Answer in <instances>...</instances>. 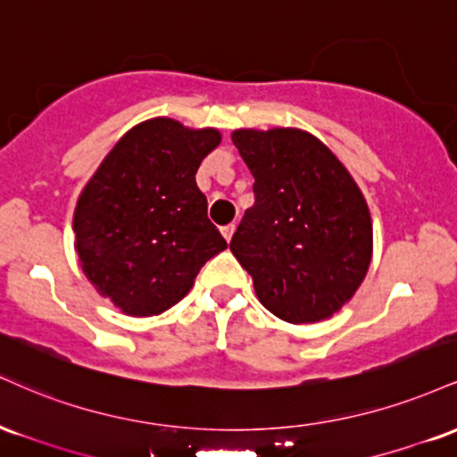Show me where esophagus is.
<instances>
[{
  "instance_id": "1",
  "label": "esophagus",
  "mask_w": 457,
  "mask_h": 457,
  "mask_svg": "<svg viewBox=\"0 0 457 457\" xmlns=\"http://www.w3.org/2000/svg\"><path fill=\"white\" fill-rule=\"evenodd\" d=\"M234 229H236V225L234 223H229V225H225V228H221V234H223V238L228 240H232V236H234Z\"/></svg>"
}]
</instances>
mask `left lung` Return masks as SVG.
Returning <instances> with one entry per match:
<instances>
[{"instance_id": "left-lung-1", "label": "left lung", "mask_w": 457, "mask_h": 457, "mask_svg": "<svg viewBox=\"0 0 457 457\" xmlns=\"http://www.w3.org/2000/svg\"><path fill=\"white\" fill-rule=\"evenodd\" d=\"M234 145L253 174L229 249L260 303L292 324L320 322L348 303L371 262V217L353 176L298 129H240Z\"/></svg>"}]
</instances>
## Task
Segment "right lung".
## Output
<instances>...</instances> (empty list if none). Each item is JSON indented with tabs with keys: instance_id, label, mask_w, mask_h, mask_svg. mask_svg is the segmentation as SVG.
<instances>
[{
	"instance_id": "obj_1",
	"label": "right lung",
	"mask_w": 457,
	"mask_h": 457,
	"mask_svg": "<svg viewBox=\"0 0 457 457\" xmlns=\"http://www.w3.org/2000/svg\"><path fill=\"white\" fill-rule=\"evenodd\" d=\"M219 141L217 129L145 120L113 145L79 195L72 229L81 269L129 316H159L176 305L199 269L228 246L195 182Z\"/></svg>"
}]
</instances>
